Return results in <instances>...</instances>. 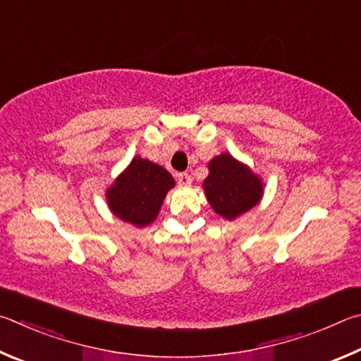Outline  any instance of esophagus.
I'll return each instance as SVG.
<instances>
[{"label": "esophagus", "mask_w": 361, "mask_h": 361, "mask_svg": "<svg viewBox=\"0 0 361 361\" xmlns=\"http://www.w3.org/2000/svg\"><path fill=\"white\" fill-rule=\"evenodd\" d=\"M177 182H179L180 187H188L192 184V177L187 173H180L179 176H177Z\"/></svg>", "instance_id": "34e87169"}]
</instances>
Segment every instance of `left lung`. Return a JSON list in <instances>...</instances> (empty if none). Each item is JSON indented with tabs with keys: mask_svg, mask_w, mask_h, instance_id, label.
Segmentation results:
<instances>
[{
	"mask_svg": "<svg viewBox=\"0 0 361 361\" xmlns=\"http://www.w3.org/2000/svg\"><path fill=\"white\" fill-rule=\"evenodd\" d=\"M206 198L219 216L235 220L250 211L263 197L262 177L230 154L214 157L203 182Z\"/></svg>",
	"mask_w": 361,
	"mask_h": 361,
	"instance_id": "8db88e82",
	"label": "left lung"
}]
</instances>
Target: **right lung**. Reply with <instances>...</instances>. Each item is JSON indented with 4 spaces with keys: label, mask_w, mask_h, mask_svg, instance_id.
I'll list each match as a JSON object with an SVG mask.
<instances>
[{
    "label": "right lung",
    "mask_w": 361,
    "mask_h": 361,
    "mask_svg": "<svg viewBox=\"0 0 361 361\" xmlns=\"http://www.w3.org/2000/svg\"><path fill=\"white\" fill-rule=\"evenodd\" d=\"M173 187V176L163 166L135 157L107 188L106 198L114 216L135 226H147L157 219Z\"/></svg>",
    "instance_id": "obj_1"
}]
</instances>
